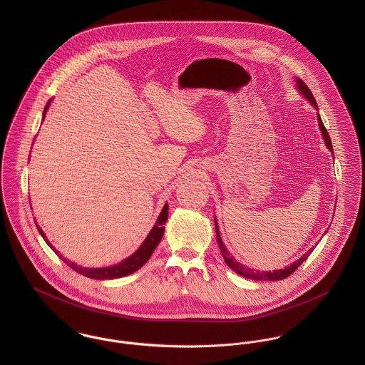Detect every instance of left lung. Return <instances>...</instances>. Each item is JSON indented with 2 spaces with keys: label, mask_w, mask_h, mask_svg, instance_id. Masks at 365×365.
I'll return each mask as SVG.
<instances>
[{
  "label": "left lung",
  "mask_w": 365,
  "mask_h": 365,
  "mask_svg": "<svg viewBox=\"0 0 365 365\" xmlns=\"http://www.w3.org/2000/svg\"><path fill=\"white\" fill-rule=\"evenodd\" d=\"M295 83H297L298 91L312 104V106H314V108L317 109V104H316V101H314V98H313L312 93L309 91L308 86H307L301 78H298V77L295 78ZM317 122H319V129H320V132H322L324 145H326V148L333 153V146H331L330 136H329V133H327V130H326V128H324V125H323V122H322L319 113H317ZM215 229H216V242H217V245H219L220 255H222L225 262H226L235 272H237L239 275H242V277H245V278H249V279H255V281H279V279H284V278H287L288 275H291L304 261L308 259V256L312 253V249H309L301 259L294 261L292 264H289V265H287V267H284V268H281V269H275V271H259V269H257V271H256V269H253V268L246 267L245 264H240L239 261L236 260V259L227 252V249L225 247V245H223V242H222L216 217H215Z\"/></svg>",
  "instance_id": "left-lung-1"
}]
</instances>
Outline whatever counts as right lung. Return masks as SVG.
I'll list each match as a JSON object with an SVG mask.
<instances>
[{
	"mask_svg": "<svg viewBox=\"0 0 365 365\" xmlns=\"http://www.w3.org/2000/svg\"><path fill=\"white\" fill-rule=\"evenodd\" d=\"M52 101V100H51ZM51 101L48 103V105L45 106V110H43V116L42 119H45V115H46V110L51 105ZM168 219V204L165 202V205L161 209L158 217H157L156 223L153 226V229L150 230V233L148 235V237L145 239V242L140 245V247L132 255L129 256L128 259H125L118 264H113V265H109V267H101V268H88V267H81V265H77L76 262L73 261L67 260L66 257H63V255H60L52 243L48 240L45 232L41 229V226L36 223V227L41 233V236L45 239V242L49 245V247L52 249L53 252L64 261L70 268H73L74 271H77L78 274L84 275V277H88V278H94V279H113V278H120V277H126L129 274H133L135 271H138L140 267H143L148 260L150 259V256L153 255L155 249L158 246L163 235H164V225Z\"/></svg>",
	"mask_w": 365,
	"mask_h": 365,
	"instance_id": "obj_1",
	"label": "right lung"
}]
</instances>
